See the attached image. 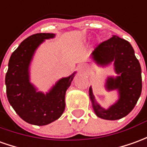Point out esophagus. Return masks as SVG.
Wrapping results in <instances>:
<instances>
[{
  "label": "esophagus",
  "instance_id": "esophagus-1",
  "mask_svg": "<svg viewBox=\"0 0 147 147\" xmlns=\"http://www.w3.org/2000/svg\"><path fill=\"white\" fill-rule=\"evenodd\" d=\"M88 66L87 63H84V64L81 66V70L86 71V70H88Z\"/></svg>",
  "mask_w": 147,
  "mask_h": 147
}]
</instances>
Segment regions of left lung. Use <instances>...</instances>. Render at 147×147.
I'll return each instance as SVG.
<instances>
[{"mask_svg":"<svg viewBox=\"0 0 147 147\" xmlns=\"http://www.w3.org/2000/svg\"><path fill=\"white\" fill-rule=\"evenodd\" d=\"M91 59L98 66L114 63L117 76L106 80L107 91H118V100L108 108L98 104L89 88V96L95 114L102 119L117 120L127 115L138 102L142 92V69L131 45L117 36L98 45L91 53Z\"/></svg>","mask_w":147,"mask_h":147,"instance_id":"8db88e82","label":"left lung"}]
</instances>
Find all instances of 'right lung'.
Instances as JSON below:
<instances>
[{
  "mask_svg": "<svg viewBox=\"0 0 147 147\" xmlns=\"http://www.w3.org/2000/svg\"><path fill=\"white\" fill-rule=\"evenodd\" d=\"M54 33H37L26 38L13 52L5 76L7 98L16 114L28 123L45 126L58 119L65 109V94L76 71L59 79L48 92L38 91L30 82L35 52Z\"/></svg>",
  "mask_w": 147,
  "mask_h": 147,
  "instance_id": "obj_1",
  "label": "right lung"
}]
</instances>
